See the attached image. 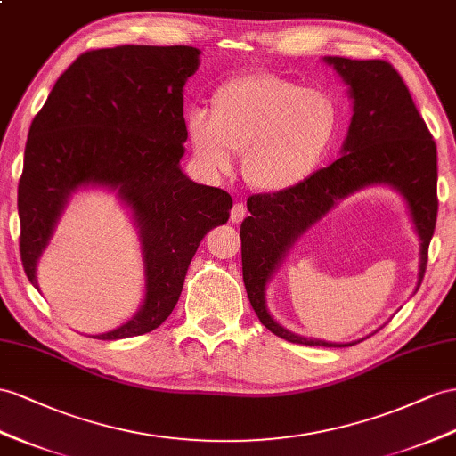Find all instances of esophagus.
<instances>
[{
  "label": "esophagus",
  "mask_w": 456,
  "mask_h": 456,
  "mask_svg": "<svg viewBox=\"0 0 456 456\" xmlns=\"http://www.w3.org/2000/svg\"><path fill=\"white\" fill-rule=\"evenodd\" d=\"M244 216H247V209H244V206L240 202H237L235 206H232V209H231V221H232V224H240Z\"/></svg>",
  "instance_id": "34e87169"
}]
</instances>
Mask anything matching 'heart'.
<instances>
[{
    "mask_svg": "<svg viewBox=\"0 0 456 456\" xmlns=\"http://www.w3.org/2000/svg\"><path fill=\"white\" fill-rule=\"evenodd\" d=\"M335 96L272 73L225 80L212 96V111L192 108L186 128L196 158L209 171H229L244 151L242 175L250 186L281 192L320 166L339 133Z\"/></svg>",
    "mask_w": 456,
    "mask_h": 456,
    "instance_id": "obj_1",
    "label": "heart"
}]
</instances>
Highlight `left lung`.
Here are the masks:
<instances>
[{
  "label": "left lung",
  "instance_id": "left-lung-1",
  "mask_svg": "<svg viewBox=\"0 0 456 456\" xmlns=\"http://www.w3.org/2000/svg\"><path fill=\"white\" fill-rule=\"evenodd\" d=\"M325 61L350 85V96L354 100L345 154L293 189L248 198L250 216L240 225L242 279L256 316L277 337L308 346H353L356 343L337 345L305 339L283 330L265 308L267 279L290 244L328 214L335 200L368 184L385 183L406 198L422 240L419 287L437 219V148L403 77L391 63L346 57H325Z\"/></svg>",
  "mask_w": 456,
  "mask_h": 456
}]
</instances>
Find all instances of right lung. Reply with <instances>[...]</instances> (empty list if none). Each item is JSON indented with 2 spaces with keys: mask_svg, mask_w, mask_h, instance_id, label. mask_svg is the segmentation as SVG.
I'll return each mask as SVG.
<instances>
[{
  "mask_svg": "<svg viewBox=\"0 0 456 456\" xmlns=\"http://www.w3.org/2000/svg\"><path fill=\"white\" fill-rule=\"evenodd\" d=\"M191 45H117L80 53L32 119L19 181L20 260L37 285V262L78 186L117 189L133 208L146 265L136 316L94 339L154 331L181 297L186 270L208 231L227 224L229 192L181 171L183 88L198 69Z\"/></svg>",
  "mask_w": 456,
  "mask_h": 456,
  "instance_id": "right-lung-1",
  "label": "right lung"
}]
</instances>
